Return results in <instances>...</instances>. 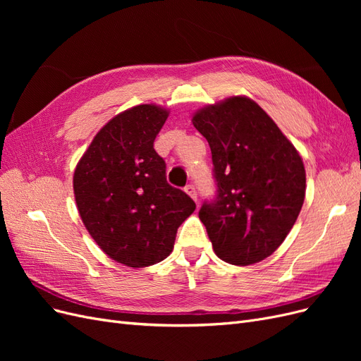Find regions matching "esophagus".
Here are the masks:
<instances>
[{"mask_svg":"<svg viewBox=\"0 0 361 361\" xmlns=\"http://www.w3.org/2000/svg\"><path fill=\"white\" fill-rule=\"evenodd\" d=\"M185 192H187L191 199H194V202H197V190H195L192 183H190V185H187V187H185Z\"/></svg>","mask_w":361,"mask_h":361,"instance_id":"esophagus-1","label":"esophagus"}]
</instances>
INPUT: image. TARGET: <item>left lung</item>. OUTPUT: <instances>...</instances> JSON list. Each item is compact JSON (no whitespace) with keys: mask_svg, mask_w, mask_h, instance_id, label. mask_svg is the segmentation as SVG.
<instances>
[{"mask_svg":"<svg viewBox=\"0 0 361 361\" xmlns=\"http://www.w3.org/2000/svg\"><path fill=\"white\" fill-rule=\"evenodd\" d=\"M192 125L212 154L216 194L203 202L199 218L215 255L241 267L264 260L285 241L304 203L301 157L244 96L203 108Z\"/></svg>","mask_w":361,"mask_h":361,"instance_id":"obj_1","label":"left lung"}]
</instances>
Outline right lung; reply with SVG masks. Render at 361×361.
Instances as JSON below:
<instances>
[{"mask_svg": "<svg viewBox=\"0 0 361 361\" xmlns=\"http://www.w3.org/2000/svg\"><path fill=\"white\" fill-rule=\"evenodd\" d=\"M169 117L157 105L117 114L93 138L73 174L81 220L96 244L130 268L158 264L194 212L187 192L167 182L154 141Z\"/></svg>", "mask_w": 361, "mask_h": 361, "instance_id": "add662e5", "label": "right lung"}]
</instances>
